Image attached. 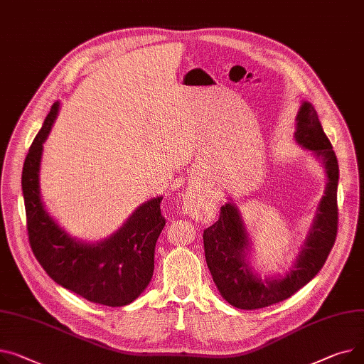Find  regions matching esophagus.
<instances>
[{
	"instance_id": "34e87169",
	"label": "esophagus",
	"mask_w": 364,
	"mask_h": 364,
	"mask_svg": "<svg viewBox=\"0 0 364 364\" xmlns=\"http://www.w3.org/2000/svg\"><path fill=\"white\" fill-rule=\"evenodd\" d=\"M183 212L193 218H198L203 213V202L195 191H186L183 196Z\"/></svg>"
}]
</instances>
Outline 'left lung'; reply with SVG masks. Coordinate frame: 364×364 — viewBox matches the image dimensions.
<instances>
[{"label": "left lung", "instance_id": "8db88e82", "mask_svg": "<svg viewBox=\"0 0 364 364\" xmlns=\"http://www.w3.org/2000/svg\"><path fill=\"white\" fill-rule=\"evenodd\" d=\"M296 121V140L323 162L328 183L294 268L277 279H262L253 274L246 259L250 247L249 234L232 203L224 205L218 221L203 231L205 257L213 282L221 296L237 309H262L291 297L318 275L335 243L338 230L336 188L340 178L338 161L316 109L310 102L301 104Z\"/></svg>", "mask_w": 364, "mask_h": 364}]
</instances>
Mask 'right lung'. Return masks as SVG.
Instances as JSON below:
<instances>
[{"mask_svg":"<svg viewBox=\"0 0 364 364\" xmlns=\"http://www.w3.org/2000/svg\"><path fill=\"white\" fill-rule=\"evenodd\" d=\"M60 102L51 107L31 144L21 173L29 245L45 272L77 296L109 307L134 301L154 275L156 240L165 225L162 198L140 205L111 237L95 245L71 238L46 212L39 190L43 141L57 118Z\"/></svg>","mask_w":364,"mask_h":364,"instance_id":"add662e5","label":"right lung"}]
</instances>
